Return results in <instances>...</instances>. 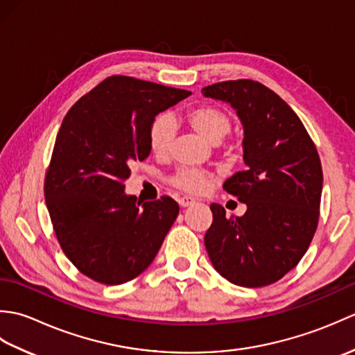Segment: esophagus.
I'll return each instance as SVG.
<instances>
[{"instance_id":"1","label":"esophagus","mask_w":355,"mask_h":355,"mask_svg":"<svg viewBox=\"0 0 355 355\" xmlns=\"http://www.w3.org/2000/svg\"><path fill=\"white\" fill-rule=\"evenodd\" d=\"M195 202V200L193 198H191V197H183V198H178V205L182 206V207H187V206H191V205H193Z\"/></svg>"}]
</instances>
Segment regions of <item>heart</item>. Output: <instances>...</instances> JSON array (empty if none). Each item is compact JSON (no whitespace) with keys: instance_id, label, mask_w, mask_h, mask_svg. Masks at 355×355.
<instances>
[{"instance_id":"b5f03b06","label":"heart","mask_w":355,"mask_h":355,"mask_svg":"<svg viewBox=\"0 0 355 355\" xmlns=\"http://www.w3.org/2000/svg\"><path fill=\"white\" fill-rule=\"evenodd\" d=\"M184 120L195 132L200 134L202 139H206L212 145L220 143L232 130V117L227 112L209 103H201L187 110ZM173 135H175L173 120L168 114H158L150 122L148 130L150 153L155 157L168 155L173 141ZM169 184L186 193L201 195L210 191V187L215 184V177L206 171L182 168L169 178Z\"/></svg>"}]
</instances>
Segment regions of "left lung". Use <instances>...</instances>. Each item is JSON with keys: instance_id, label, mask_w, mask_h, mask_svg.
Segmentation results:
<instances>
[{"instance_id": "left-lung-1", "label": "left lung", "mask_w": 355, "mask_h": 355, "mask_svg": "<svg viewBox=\"0 0 355 355\" xmlns=\"http://www.w3.org/2000/svg\"><path fill=\"white\" fill-rule=\"evenodd\" d=\"M201 93L236 110L247 164L223 186L244 202L245 214L227 218L223 206L210 205L206 250L229 282L270 285L297 266L318 229L323 183L318 149L296 112L259 82H218Z\"/></svg>"}]
</instances>
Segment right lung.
<instances>
[{"label": "right lung", "mask_w": 355, "mask_h": 355, "mask_svg": "<svg viewBox=\"0 0 355 355\" xmlns=\"http://www.w3.org/2000/svg\"><path fill=\"white\" fill-rule=\"evenodd\" d=\"M191 93L130 76H110L82 96L56 135L44 195L56 238L82 275L120 285L145 271L178 215L171 197L125 193L132 162L149 155L158 112Z\"/></svg>", "instance_id": "1"}]
</instances>
